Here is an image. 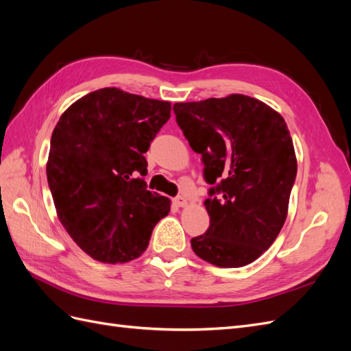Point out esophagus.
Segmentation results:
<instances>
[{
  "label": "esophagus",
  "instance_id": "esophagus-1",
  "mask_svg": "<svg viewBox=\"0 0 351 351\" xmlns=\"http://www.w3.org/2000/svg\"><path fill=\"white\" fill-rule=\"evenodd\" d=\"M174 204L177 206H180V208H184V206L189 205V200L186 197H183V196H177V197H174Z\"/></svg>",
  "mask_w": 351,
  "mask_h": 351
}]
</instances>
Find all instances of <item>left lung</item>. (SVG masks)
<instances>
[{
	"mask_svg": "<svg viewBox=\"0 0 351 351\" xmlns=\"http://www.w3.org/2000/svg\"><path fill=\"white\" fill-rule=\"evenodd\" d=\"M173 110L214 184L205 200L210 224L190 241L193 252L219 268L252 263L278 237L289 212L297 159L284 119L239 93Z\"/></svg>",
	"mask_w": 351,
	"mask_h": 351,
	"instance_id": "1",
	"label": "left lung"
}]
</instances>
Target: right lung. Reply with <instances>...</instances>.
<instances>
[{
	"label": "right lung",
	"instance_id": "obj_1",
	"mask_svg": "<svg viewBox=\"0 0 351 351\" xmlns=\"http://www.w3.org/2000/svg\"><path fill=\"white\" fill-rule=\"evenodd\" d=\"M171 104L104 88L62 112L51 136L48 184L58 219L95 261L129 262L146 250L171 200L146 190L145 154Z\"/></svg>",
	"mask_w": 351,
	"mask_h": 351
}]
</instances>
